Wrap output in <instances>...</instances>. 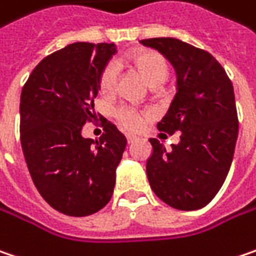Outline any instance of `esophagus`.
Masks as SVG:
<instances>
[{"label":"esophagus","instance_id":"1","mask_svg":"<svg viewBox=\"0 0 256 256\" xmlns=\"http://www.w3.org/2000/svg\"><path fill=\"white\" fill-rule=\"evenodd\" d=\"M135 140H136V136H134V135H126V141H128V144H132Z\"/></svg>","mask_w":256,"mask_h":256}]
</instances>
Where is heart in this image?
<instances>
[{"label": "heart", "mask_w": 256, "mask_h": 256, "mask_svg": "<svg viewBox=\"0 0 256 256\" xmlns=\"http://www.w3.org/2000/svg\"><path fill=\"white\" fill-rule=\"evenodd\" d=\"M130 62L140 72V74L147 80V84L152 88H158L160 84H164L170 74L168 60L162 54L152 50H142L134 53L130 56ZM118 80H120V68L116 62L110 60L102 68L98 78V86L100 94L105 96L114 95L118 88ZM115 118L125 130L136 131L144 124L146 115L134 106L122 105L115 110Z\"/></svg>", "instance_id": "heart-1"}]
</instances>
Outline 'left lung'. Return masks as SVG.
I'll use <instances>...</instances> for the list:
<instances>
[{
	"label": "left lung",
	"mask_w": 256,
	"mask_h": 256,
	"mask_svg": "<svg viewBox=\"0 0 256 256\" xmlns=\"http://www.w3.org/2000/svg\"><path fill=\"white\" fill-rule=\"evenodd\" d=\"M158 50L177 73V92L158 130L180 142L167 151L151 138L147 177L156 196L178 210H198L218 194L238 140L235 94L222 64L206 50L172 37L141 40Z\"/></svg>",
	"instance_id": "8db88e82"
}]
</instances>
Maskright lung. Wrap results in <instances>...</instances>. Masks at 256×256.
<instances>
[{"mask_svg": "<svg viewBox=\"0 0 256 256\" xmlns=\"http://www.w3.org/2000/svg\"><path fill=\"white\" fill-rule=\"evenodd\" d=\"M115 53L114 43L66 46L43 58L21 90L20 140L32 183L68 216L94 214L114 193L126 138L105 118L96 141L82 128L96 116L98 78Z\"/></svg>", "mask_w": 256, "mask_h": 256, "instance_id": "right-lung-1", "label": "right lung"}]
</instances>
